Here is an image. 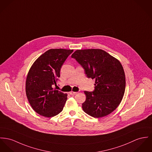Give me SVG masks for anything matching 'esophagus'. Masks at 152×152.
<instances>
[{
  "label": "esophagus",
  "instance_id": "esophagus-1",
  "mask_svg": "<svg viewBox=\"0 0 152 152\" xmlns=\"http://www.w3.org/2000/svg\"><path fill=\"white\" fill-rule=\"evenodd\" d=\"M77 93V92H74V91H70L69 92V94H70V95H75V94H76Z\"/></svg>",
  "mask_w": 152,
  "mask_h": 152
}]
</instances>
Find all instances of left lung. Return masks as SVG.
Wrapping results in <instances>:
<instances>
[{
	"mask_svg": "<svg viewBox=\"0 0 152 152\" xmlns=\"http://www.w3.org/2000/svg\"><path fill=\"white\" fill-rule=\"evenodd\" d=\"M71 57L82 65L88 78L95 80V90L84 91V112L95 118L110 114L120 104L125 92V73L120 62L101 49L77 50Z\"/></svg>",
	"mask_w": 152,
	"mask_h": 152,
	"instance_id": "obj_1",
	"label": "left lung"
}]
</instances>
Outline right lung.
I'll return each instance as SVG.
<instances>
[{
	"label": "right lung",
	"mask_w": 152,
	"mask_h": 152,
	"mask_svg": "<svg viewBox=\"0 0 152 152\" xmlns=\"http://www.w3.org/2000/svg\"><path fill=\"white\" fill-rule=\"evenodd\" d=\"M73 50L52 48L37 59L28 73L25 91L32 109L44 117H54L62 110L67 100V94L53 86L57 84L60 70Z\"/></svg>",
	"instance_id": "add662e5"
}]
</instances>
